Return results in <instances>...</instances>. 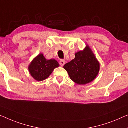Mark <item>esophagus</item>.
Returning a JSON list of instances; mask_svg holds the SVG:
<instances>
[{
    "instance_id": "esophagus-1",
    "label": "esophagus",
    "mask_w": 128,
    "mask_h": 128,
    "mask_svg": "<svg viewBox=\"0 0 128 128\" xmlns=\"http://www.w3.org/2000/svg\"><path fill=\"white\" fill-rule=\"evenodd\" d=\"M59 64L62 66H64V64H66V61L64 60H61L60 61V62H59Z\"/></svg>"
}]
</instances>
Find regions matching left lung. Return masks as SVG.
<instances>
[{
	"instance_id": "8db88e82",
	"label": "left lung",
	"mask_w": 128,
	"mask_h": 128,
	"mask_svg": "<svg viewBox=\"0 0 128 128\" xmlns=\"http://www.w3.org/2000/svg\"><path fill=\"white\" fill-rule=\"evenodd\" d=\"M70 79L79 85L91 83L98 76L100 64L88 45L75 53V58L64 65Z\"/></svg>"
}]
</instances>
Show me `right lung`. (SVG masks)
<instances>
[{
  "mask_svg": "<svg viewBox=\"0 0 128 128\" xmlns=\"http://www.w3.org/2000/svg\"><path fill=\"white\" fill-rule=\"evenodd\" d=\"M59 66L55 59L47 60L42 53H40L30 62L28 70L30 75L36 80L41 82L47 79L53 70Z\"/></svg>",
  "mask_w": 128,
  "mask_h": 128,
  "instance_id": "add662e5",
  "label": "right lung"
}]
</instances>
